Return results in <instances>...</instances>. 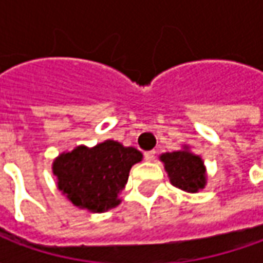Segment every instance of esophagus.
Listing matches in <instances>:
<instances>
[{
	"mask_svg": "<svg viewBox=\"0 0 263 263\" xmlns=\"http://www.w3.org/2000/svg\"><path fill=\"white\" fill-rule=\"evenodd\" d=\"M145 156V160H148V162H152L155 159V156H156V152L155 151H148V152H145L143 154Z\"/></svg>",
	"mask_w": 263,
	"mask_h": 263,
	"instance_id": "esophagus-1",
	"label": "esophagus"
}]
</instances>
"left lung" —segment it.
Wrapping results in <instances>:
<instances>
[{"instance_id": "8db88e82", "label": "left lung", "mask_w": 263, "mask_h": 263, "mask_svg": "<svg viewBox=\"0 0 263 263\" xmlns=\"http://www.w3.org/2000/svg\"><path fill=\"white\" fill-rule=\"evenodd\" d=\"M167 176L175 187L187 193H197L205 186V167L197 155L189 152L187 146L183 151L167 152L160 155Z\"/></svg>"}]
</instances>
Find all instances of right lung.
Instances as JSON below:
<instances>
[{"instance_id":"add662e5","label":"right lung","mask_w":263,"mask_h":263,"mask_svg":"<svg viewBox=\"0 0 263 263\" xmlns=\"http://www.w3.org/2000/svg\"><path fill=\"white\" fill-rule=\"evenodd\" d=\"M142 154L117 141L92 146H77L59 155L53 162L58 187L79 209L104 213L121 203L118 194L125 187L131 167Z\"/></svg>"}]
</instances>
